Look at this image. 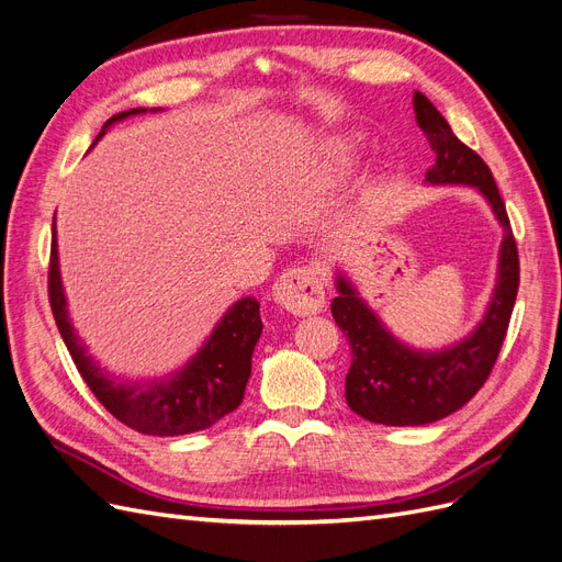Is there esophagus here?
I'll return each instance as SVG.
<instances>
[{"label": "esophagus", "mask_w": 562, "mask_h": 562, "mask_svg": "<svg viewBox=\"0 0 562 562\" xmlns=\"http://www.w3.org/2000/svg\"><path fill=\"white\" fill-rule=\"evenodd\" d=\"M271 291H274L277 304L295 316L316 314L326 304V285H323L321 271L314 265L285 269Z\"/></svg>", "instance_id": "obj_1"}]
</instances>
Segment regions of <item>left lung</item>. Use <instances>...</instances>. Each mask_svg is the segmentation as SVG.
<instances>
[{
	"label": "left lung",
	"mask_w": 562,
	"mask_h": 562,
	"mask_svg": "<svg viewBox=\"0 0 562 562\" xmlns=\"http://www.w3.org/2000/svg\"><path fill=\"white\" fill-rule=\"evenodd\" d=\"M413 105L417 124L436 151L427 182L479 187L504 227V241L499 277L485 318L467 339L443 351H415L401 345L368 310L351 283L337 277L339 295L333 300L330 312L351 349L345 396L356 415L386 427L431 424L475 396L495 368L520 283L514 229L487 164L457 138L427 95L415 91Z\"/></svg>",
	"instance_id": "8db88e82"
}]
</instances>
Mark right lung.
<instances>
[{
  "instance_id": "1",
  "label": "right lung",
  "mask_w": 562,
  "mask_h": 562,
  "mask_svg": "<svg viewBox=\"0 0 562 562\" xmlns=\"http://www.w3.org/2000/svg\"><path fill=\"white\" fill-rule=\"evenodd\" d=\"M145 112L143 108L119 112L108 119L103 131L126 116ZM98 135V138H100ZM95 138V140H98ZM48 302L54 312L56 326L65 339L79 375L93 391L105 411L126 427L147 436H182L209 429L217 419L236 411L244 401L246 382L250 378L252 349L262 333L260 304L255 297H244L229 307L220 318L209 342L199 349L194 359L180 372L161 382L124 384L112 380L108 372L87 353L79 342L65 307V293L58 269V244L56 223L54 239H50L48 262Z\"/></svg>"
}]
</instances>
